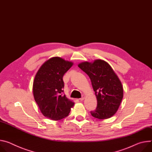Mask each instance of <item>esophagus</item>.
Listing matches in <instances>:
<instances>
[{
    "label": "esophagus",
    "mask_w": 152,
    "mask_h": 152,
    "mask_svg": "<svg viewBox=\"0 0 152 152\" xmlns=\"http://www.w3.org/2000/svg\"><path fill=\"white\" fill-rule=\"evenodd\" d=\"M85 95H83L82 97L80 98V101H83V100H84V99H85Z\"/></svg>",
    "instance_id": "34e87169"
}]
</instances>
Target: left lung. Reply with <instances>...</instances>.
<instances>
[{
	"label": "left lung",
	"instance_id": "8db88e82",
	"mask_svg": "<svg viewBox=\"0 0 152 152\" xmlns=\"http://www.w3.org/2000/svg\"><path fill=\"white\" fill-rule=\"evenodd\" d=\"M78 66L89 77L96 96L97 106L91 112L92 116L100 120L109 118L118 109L123 98V88L119 78L104 60L85 61Z\"/></svg>",
	"mask_w": 152,
	"mask_h": 152
}]
</instances>
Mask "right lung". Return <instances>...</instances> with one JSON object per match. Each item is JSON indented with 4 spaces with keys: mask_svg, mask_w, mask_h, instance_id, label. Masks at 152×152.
Listing matches in <instances>:
<instances>
[{
    "mask_svg": "<svg viewBox=\"0 0 152 152\" xmlns=\"http://www.w3.org/2000/svg\"><path fill=\"white\" fill-rule=\"evenodd\" d=\"M73 63L55 57L45 62L33 82V95L42 114L48 118L60 120L69 115L74 103L63 95V77Z\"/></svg>",
    "mask_w": 152,
    "mask_h": 152,
    "instance_id": "obj_1",
    "label": "right lung"
}]
</instances>
